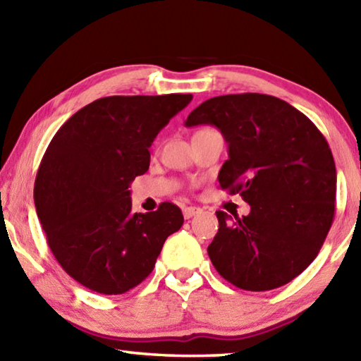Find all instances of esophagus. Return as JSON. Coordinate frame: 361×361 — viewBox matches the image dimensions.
Wrapping results in <instances>:
<instances>
[{"instance_id": "obj_1", "label": "esophagus", "mask_w": 361, "mask_h": 361, "mask_svg": "<svg viewBox=\"0 0 361 361\" xmlns=\"http://www.w3.org/2000/svg\"><path fill=\"white\" fill-rule=\"evenodd\" d=\"M197 213H200L199 207H185V209H183V216H185L186 219L192 218L194 215H197Z\"/></svg>"}]
</instances>
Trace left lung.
<instances>
[{
	"instance_id": "8db88e82",
	"label": "left lung",
	"mask_w": 361,
	"mask_h": 361,
	"mask_svg": "<svg viewBox=\"0 0 361 361\" xmlns=\"http://www.w3.org/2000/svg\"><path fill=\"white\" fill-rule=\"evenodd\" d=\"M185 124L221 130L229 159L219 186L252 209L242 218L216 212L219 228L207 252L219 276L248 291L291 282L319 255L334 219L336 166L326 138L295 106L264 94L213 97Z\"/></svg>"
}]
</instances>
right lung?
<instances>
[{"mask_svg": "<svg viewBox=\"0 0 361 361\" xmlns=\"http://www.w3.org/2000/svg\"><path fill=\"white\" fill-rule=\"evenodd\" d=\"M191 94L113 95L79 109L41 159L35 207L52 255L70 277L122 295L149 276L181 210L162 202L132 213L130 183L149 167V146Z\"/></svg>", "mask_w": 361, "mask_h": 361, "instance_id": "add662e5", "label": "right lung"}]
</instances>
